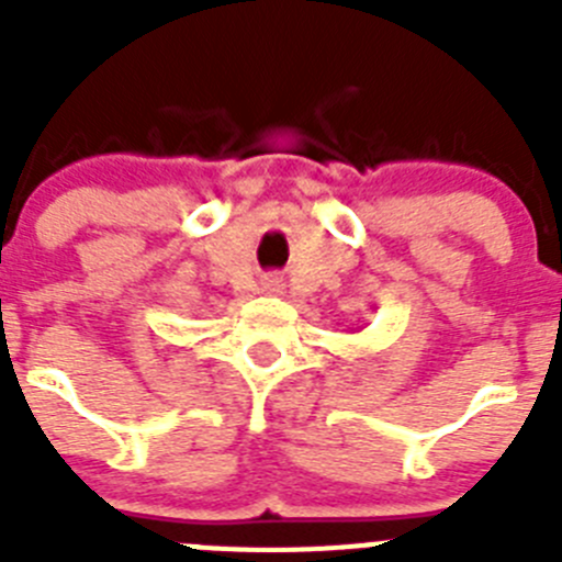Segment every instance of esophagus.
<instances>
[{
	"label": "esophagus",
	"mask_w": 562,
	"mask_h": 562,
	"mask_svg": "<svg viewBox=\"0 0 562 562\" xmlns=\"http://www.w3.org/2000/svg\"><path fill=\"white\" fill-rule=\"evenodd\" d=\"M261 292L265 295H284V281L278 276H265L261 278Z\"/></svg>",
	"instance_id": "1"
}]
</instances>
